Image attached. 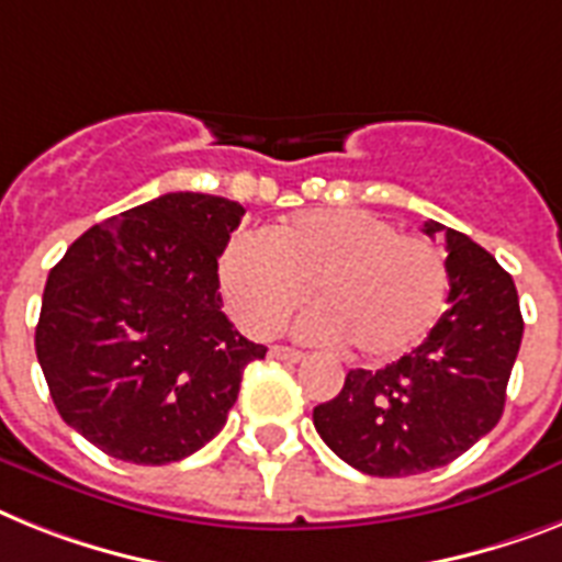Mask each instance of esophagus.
Returning <instances> with one entry per match:
<instances>
[{"label": "esophagus", "instance_id": "obj_1", "mask_svg": "<svg viewBox=\"0 0 562 562\" xmlns=\"http://www.w3.org/2000/svg\"><path fill=\"white\" fill-rule=\"evenodd\" d=\"M270 353L276 356V359L286 361V364H299V361L304 359V353H301V350H295V347H284V345H276Z\"/></svg>", "mask_w": 562, "mask_h": 562}]
</instances>
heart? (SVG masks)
<instances>
[{
	"instance_id": "1",
	"label": "heart",
	"mask_w": 562,
	"mask_h": 562,
	"mask_svg": "<svg viewBox=\"0 0 562 562\" xmlns=\"http://www.w3.org/2000/svg\"><path fill=\"white\" fill-rule=\"evenodd\" d=\"M217 278L226 307L255 336L281 330L315 284L322 307L301 318V336L350 341L370 361L414 350L448 292L437 247L361 209L299 212L267 240L238 235L221 255Z\"/></svg>"
}]
</instances>
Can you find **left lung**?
<instances>
[{"mask_svg": "<svg viewBox=\"0 0 562 562\" xmlns=\"http://www.w3.org/2000/svg\"><path fill=\"white\" fill-rule=\"evenodd\" d=\"M445 235L448 310L416 350L382 370H350L313 425L336 457L370 476H414L448 465L503 416L505 387L520 353L522 315L512 276L480 244Z\"/></svg>", "mask_w": 562, "mask_h": 562, "instance_id": "obj_1", "label": "left lung"}]
</instances>
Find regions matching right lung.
<instances>
[{
  "mask_svg": "<svg viewBox=\"0 0 562 562\" xmlns=\"http://www.w3.org/2000/svg\"><path fill=\"white\" fill-rule=\"evenodd\" d=\"M244 206L169 192L74 240L50 270L36 359L59 416L134 465L189 457L226 425L267 347L224 315L217 255Z\"/></svg>",
  "mask_w": 562,
  "mask_h": 562,
  "instance_id": "right-lung-1",
  "label": "right lung"
}]
</instances>
